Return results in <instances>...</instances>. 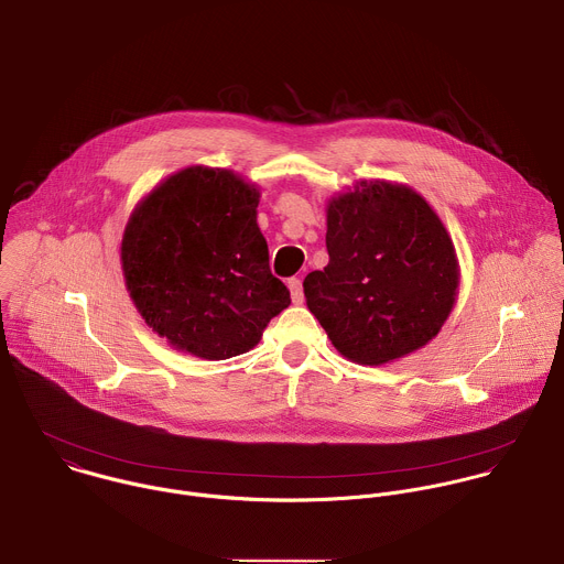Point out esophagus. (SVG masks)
I'll use <instances>...</instances> for the list:
<instances>
[{"label": "esophagus", "instance_id": "1", "mask_svg": "<svg viewBox=\"0 0 564 564\" xmlns=\"http://www.w3.org/2000/svg\"><path fill=\"white\" fill-rule=\"evenodd\" d=\"M286 284H289V291H291V300H293V304H302V302H304L302 282H300L297 278H291Z\"/></svg>", "mask_w": 564, "mask_h": 564}]
</instances>
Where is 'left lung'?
<instances>
[{"instance_id":"8db88e82","label":"left lung","mask_w":564,"mask_h":564,"mask_svg":"<svg viewBox=\"0 0 564 564\" xmlns=\"http://www.w3.org/2000/svg\"><path fill=\"white\" fill-rule=\"evenodd\" d=\"M328 264L304 278L308 311L341 357L384 366L437 337L459 293L453 238L411 186L361 180L326 203Z\"/></svg>"}]
</instances>
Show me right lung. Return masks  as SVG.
<instances>
[{"label": "right lung", "instance_id": "right-lung-1", "mask_svg": "<svg viewBox=\"0 0 564 564\" xmlns=\"http://www.w3.org/2000/svg\"><path fill=\"white\" fill-rule=\"evenodd\" d=\"M260 188L227 169L186 166L133 207L120 245L129 297L184 355H245L291 304L258 227Z\"/></svg>", "mask_w": 564, "mask_h": 564}]
</instances>
